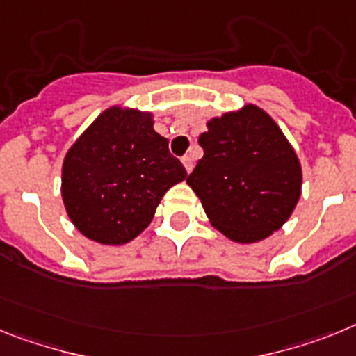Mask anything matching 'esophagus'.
<instances>
[{
    "label": "esophagus",
    "instance_id": "esophagus-1",
    "mask_svg": "<svg viewBox=\"0 0 356 356\" xmlns=\"http://www.w3.org/2000/svg\"><path fill=\"white\" fill-rule=\"evenodd\" d=\"M182 165H184L186 172H188V174H190L191 170H193V157H191V156H184V157H182Z\"/></svg>",
    "mask_w": 356,
    "mask_h": 356
}]
</instances>
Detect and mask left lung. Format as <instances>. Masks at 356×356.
I'll use <instances>...</instances> for the list:
<instances>
[{"instance_id": "obj_1", "label": "left lung", "mask_w": 356, "mask_h": 356, "mask_svg": "<svg viewBox=\"0 0 356 356\" xmlns=\"http://www.w3.org/2000/svg\"><path fill=\"white\" fill-rule=\"evenodd\" d=\"M204 157L186 182L215 229L236 243L277 231L301 197V163L277 123L247 104L208 122Z\"/></svg>"}]
</instances>
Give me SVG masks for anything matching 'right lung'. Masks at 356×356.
<instances>
[{
	"instance_id": "obj_1",
	"label": "right lung",
	"mask_w": 356,
	"mask_h": 356,
	"mask_svg": "<svg viewBox=\"0 0 356 356\" xmlns=\"http://www.w3.org/2000/svg\"><path fill=\"white\" fill-rule=\"evenodd\" d=\"M186 179L152 113L113 105L71 145L63 163V200L89 240L122 245L154 218L170 188Z\"/></svg>"
}]
</instances>
